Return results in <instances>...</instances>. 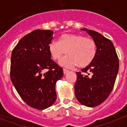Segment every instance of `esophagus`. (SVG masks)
I'll use <instances>...</instances> for the list:
<instances>
[{"instance_id":"obj_1","label":"esophagus","mask_w":127,"mask_h":127,"mask_svg":"<svg viewBox=\"0 0 127 127\" xmlns=\"http://www.w3.org/2000/svg\"><path fill=\"white\" fill-rule=\"evenodd\" d=\"M69 71L68 70H67L66 68H63V73L65 74H66Z\"/></svg>"}]
</instances>
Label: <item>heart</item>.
<instances>
[{
  "label": "heart",
  "instance_id": "b5f03b06",
  "mask_svg": "<svg viewBox=\"0 0 127 127\" xmlns=\"http://www.w3.org/2000/svg\"><path fill=\"white\" fill-rule=\"evenodd\" d=\"M49 51L54 60L59 59L66 53L68 55L59 62L62 66L84 68L94 59L97 47L92 39L82 35L66 33L62 35L59 41L53 40L50 43Z\"/></svg>",
  "mask_w": 127,
  "mask_h": 127
}]
</instances>
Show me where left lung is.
Listing matches in <instances>:
<instances>
[{"instance_id": "8db88e82", "label": "left lung", "mask_w": 127, "mask_h": 127, "mask_svg": "<svg viewBox=\"0 0 127 127\" xmlns=\"http://www.w3.org/2000/svg\"><path fill=\"white\" fill-rule=\"evenodd\" d=\"M86 31L96 44L97 52L93 61L81 72H76L74 92L78 101L85 106L94 107L106 99L114 87L119 71L118 56L113 43L99 33Z\"/></svg>"}]
</instances>
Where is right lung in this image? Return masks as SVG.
<instances>
[{"instance_id":"right-lung-1","label":"right lung","mask_w":127,"mask_h":127,"mask_svg":"<svg viewBox=\"0 0 127 127\" xmlns=\"http://www.w3.org/2000/svg\"><path fill=\"white\" fill-rule=\"evenodd\" d=\"M53 34L51 30L33 31L19 41L11 55V81L21 98L39 110L55 103L56 82L63 76L49 51Z\"/></svg>"}]
</instances>
